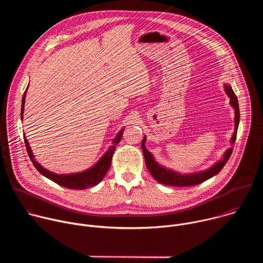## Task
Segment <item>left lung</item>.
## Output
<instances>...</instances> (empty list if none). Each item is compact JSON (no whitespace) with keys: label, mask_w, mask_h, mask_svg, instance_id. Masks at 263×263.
I'll list each match as a JSON object with an SVG mask.
<instances>
[{"label":"left lung","mask_w":263,"mask_h":263,"mask_svg":"<svg viewBox=\"0 0 263 263\" xmlns=\"http://www.w3.org/2000/svg\"><path fill=\"white\" fill-rule=\"evenodd\" d=\"M224 91L229 96L230 98V104L231 106L234 108L235 110V130L234 133L232 135L231 138V143L234 144L235 139H236V134H237V129H238V124H239V106H238V100L237 97L235 96L232 87L228 84H224ZM144 142H145V137H143L142 142H141V148L143 152V156H144V161H145V165L148 170V172L151 173V175L154 177V179L156 181H158L161 184H165V185H170V186H178V187H187V186H194V185H198L208 179H210L211 177L215 176L216 174H218L221 168L224 166V164L227 163V161L229 160L233 147L228 148L226 152L223 154V157L221 160L217 161L214 165H212L210 168L200 172V173H194V174H180L177 173L175 171L168 170L160 164H158L153 155L149 153L147 149L144 146Z\"/></svg>","instance_id":"obj_1"}]
</instances>
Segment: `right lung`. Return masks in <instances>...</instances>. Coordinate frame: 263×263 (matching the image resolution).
<instances>
[{
	"mask_svg": "<svg viewBox=\"0 0 263 263\" xmlns=\"http://www.w3.org/2000/svg\"><path fill=\"white\" fill-rule=\"evenodd\" d=\"M26 92H27V89L24 92V96L22 99V111H21V119L22 120H23L24 108H25L24 105H25ZM123 132H124V129H122L118 133L117 137L114 139V141H112V145H110V147L108 148V151L102 156V158L92 167H90L84 172H81V173L67 174V175H58V174L52 173V172L46 170L45 167H43L39 162L35 161L32 151H31V147L29 145V142H28L26 136H24V139H25V144L27 147L28 155H29L33 165L43 176L49 178L50 180L57 183L58 185L66 187V189H69V190H86V189H88V187H92V186H96L97 184H99L103 180L105 175L107 174V172L110 167V164H111L112 155H114V153L116 151V146L121 141Z\"/></svg>",
	"mask_w": 263,
	"mask_h": 263,
	"instance_id": "obj_1",
	"label": "right lung"
}]
</instances>
